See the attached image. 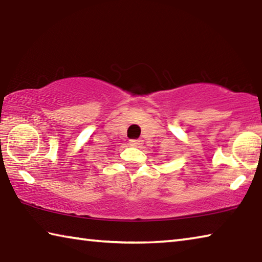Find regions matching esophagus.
<instances>
[{
    "mask_svg": "<svg viewBox=\"0 0 262 262\" xmlns=\"http://www.w3.org/2000/svg\"><path fill=\"white\" fill-rule=\"evenodd\" d=\"M129 143H130L132 146L139 147V146H141L142 144H143V141H142V140H130Z\"/></svg>",
    "mask_w": 262,
    "mask_h": 262,
    "instance_id": "34e87169",
    "label": "esophagus"
}]
</instances>
